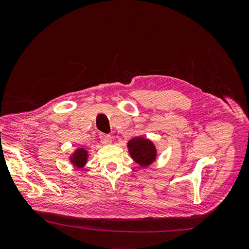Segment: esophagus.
<instances>
[{
  "label": "esophagus",
  "mask_w": 249,
  "mask_h": 249,
  "mask_svg": "<svg viewBox=\"0 0 249 249\" xmlns=\"http://www.w3.org/2000/svg\"><path fill=\"white\" fill-rule=\"evenodd\" d=\"M100 140H101L102 143L107 144V143H111L112 137L110 136V135H107V134H101L100 135Z\"/></svg>",
  "instance_id": "34e87169"
}]
</instances>
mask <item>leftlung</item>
I'll use <instances>...</instances> for the list:
<instances>
[{"mask_svg": "<svg viewBox=\"0 0 249 249\" xmlns=\"http://www.w3.org/2000/svg\"><path fill=\"white\" fill-rule=\"evenodd\" d=\"M130 157L140 166L150 165L156 160L157 150L152 142L143 137H135L127 143Z\"/></svg>", "mask_w": 249, "mask_h": 249, "instance_id": "obj_1", "label": "left lung"}]
</instances>
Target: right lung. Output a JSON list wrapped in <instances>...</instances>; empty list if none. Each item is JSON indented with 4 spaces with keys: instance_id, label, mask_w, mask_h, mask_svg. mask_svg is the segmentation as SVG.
Masks as SVG:
<instances>
[{
    "instance_id": "obj_1",
    "label": "right lung",
    "mask_w": 249,
    "mask_h": 249,
    "mask_svg": "<svg viewBox=\"0 0 249 249\" xmlns=\"http://www.w3.org/2000/svg\"><path fill=\"white\" fill-rule=\"evenodd\" d=\"M88 159V152L84 148H79L71 157V162L77 168H83Z\"/></svg>"
}]
</instances>
